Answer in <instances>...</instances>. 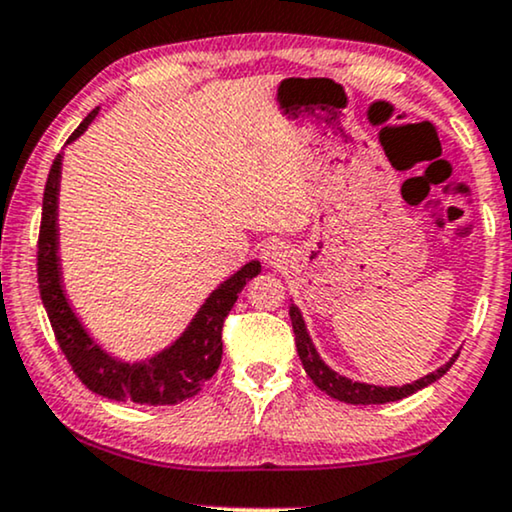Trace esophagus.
Segmentation results:
<instances>
[{
  "mask_svg": "<svg viewBox=\"0 0 512 512\" xmlns=\"http://www.w3.org/2000/svg\"><path fill=\"white\" fill-rule=\"evenodd\" d=\"M285 256H287V246L277 242V239H270V242L263 244L261 258L268 263V266H280V263H285Z\"/></svg>",
  "mask_w": 512,
  "mask_h": 512,
  "instance_id": "1",
  "label": "esophagus"
}]
</instances>
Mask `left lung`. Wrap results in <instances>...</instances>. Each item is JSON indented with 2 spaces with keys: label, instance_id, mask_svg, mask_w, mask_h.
<instances>
[{
  "label": "left lung",
  "instance_id": "8db88e82",
  "mask_svg": "<svg viewBox=\"0 0 512 512\" xmlns=\"http://www.w3.org/2000/svg\"><path fill=\"white\" fill-rule=\"evenodd\" d=\"M289 318H292L296 351H299V358H301V363H304L306 375L311 377V380L315 382V387H318L320 391H325L327 396H332V399L344 401V403H353V406H370V403H389V401L406 399V396L415 394V391H420L422 387H427V384L437 382L439 377H444L458 358V353H456V356H453L446 365H441L439 370L420 377V380L413 384H403V387H375V384L351 382L349 377L337 375V372L327 368L323 358L318 356V351H315L311 337H308V332H306L304 318H301L299 308H296L294 304L289 306Z\"/></svg>",
  "mask_w": 512,
  "mask_h": 512
}]
</instances>
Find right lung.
Segmentation results:
<instances>
[{
  "mask_svg": "<svg viewBox=\"0 0 512 512\" xmlns=\"http://www.w3.org/2000/svg\"><path fill=\"white\" fill-rule=\"evenodd\" d=\"M99 109L87 113L68 142L80 137L87 125L94 121ZM61 154L49 168L47 185L42 199L40 239H37V285H40L42 304L47 308L49 323L59 342L63 356L71 363L75 375L94 394L111 401L144 403V406H173L199 394L206 380L216 375L223 358V323L235 306L237 294L242 292L251 277L261 273V263L251 261L225 280L216 292L206 299L185 334L170 349L144 363H123L111 358L92 342L90 334L82 330L80 320L68 306L61 287L59 268V239H56V201H59Z\"/></svg>",
  "mask_w": 512,
  "mask_h": 512,
  "instance_id": "obj_1",
  "label": "right lung"
}]
</instances>
